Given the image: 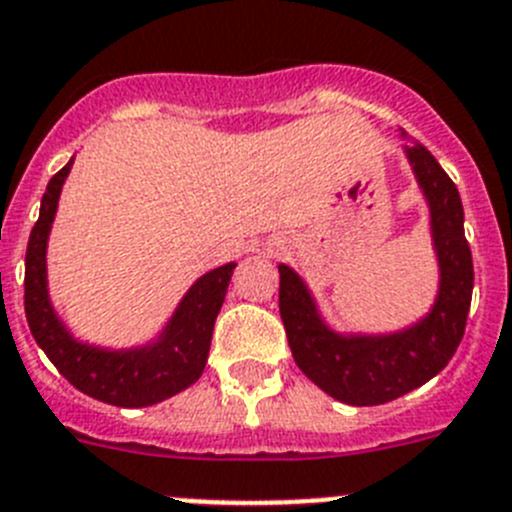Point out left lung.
I'll return each mask as SVG.
<instances>
[{
  "instance_id": "8db88e82",
  "label": "left lung",
  "mask_w": 512,
  "mask_h": 512,
  "mask_svg": "<svg viewBox=\"0 0 512 512\" xmlns=\"http://www.w3.org/2000/svg\"><path fill=\"white\" fill-rule=\"evenodd\" d=\"M421 195L429 205L439 284L429 312L391 332H340L327 325L307 281L279 264V312L294 363L327 396L350 406H378L424 386L459 348L472 302V253L464 238L457 185L426 147L401 131Z\"/></svg>"
}]
</instances>
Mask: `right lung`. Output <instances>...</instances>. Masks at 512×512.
Returning a JSON list of instances; mask_svg holds the SVG:
<instances>
[{
	"label": "right lung",
	"instance_id": "add662e5",
	"mask_svg": "<svg viewBox=\"0 0 512 512\" xmlns=\"http://www.w3.org/2000/svg\"><path fill=\"white\" fill-rule=\"evenodd\" d=\"M75 157L48 182L40 218L25 256V314L35 342L68 383L96 401L144 409L185 391L208 363L215 317L223 307L236 261L210 269L185 292L172 317L152 340L134 348H103L75 337L55 309L48 287V241L58 200Z\"/></svg>",
	"mask_w": 512,
	"mask_h": 512
}]
</instances>
